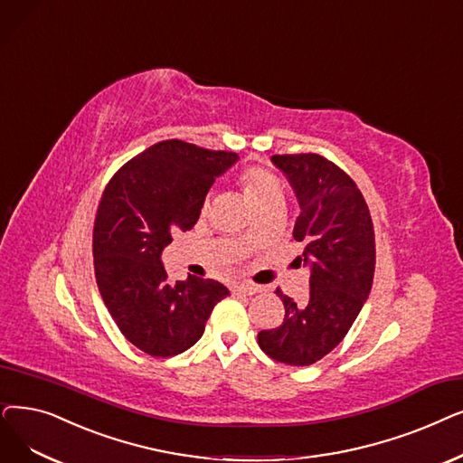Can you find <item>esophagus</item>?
<instances>
[{"label": "esophagus", "instance_id": "esophagus-1", "mask_svg": "<svg viewBox=\"0 0 463 463\" xmlns=\"http://www.w3.org/2000/svg\"><path fill=\"white\" fill-rule=\"evenodd\" d=\"M260 291V288H257V286H253V284H240V286H234L232 288V293L234 295H255V293H259Z\"/></svg>", "mask_w": 463, "mask_h": 463}]
</instances>
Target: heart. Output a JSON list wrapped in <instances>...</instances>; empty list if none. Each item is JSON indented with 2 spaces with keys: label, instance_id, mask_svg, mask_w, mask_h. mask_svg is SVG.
<instances>
[{
  "label": "heart",
  "instance_id": "heart-1",
  "mask_svg": "<svg viewBox=\"0 0 463 463\" xmlns=\"http://www.w3.org/2000/svg\"><path fill=\"white\" fill-rule=\"evenodd\" d=\"M240 185L257 212L269 204L284 203V185L272 170L251 166L240 175Z\"/></svg>",
  "mask_w": 463,
  "mask_h": 463
}]
</instances>
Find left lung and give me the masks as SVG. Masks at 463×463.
Returning <instances> with one entry per match:
<instances>
[{
	"instance_id": "obj_1",
	"label": "left lung",
	"mask_w": 463,
	"mask_h": 463,
	"mask_svg": "<svg viewBox=\"0 0 463 463\" xmlns=\"http://www.w3.org/2000/svg\"><path fill=\"white\" fill-rule=\"evenodd\" d=\"M272 163L298 200L293 238L305 244L297 259L310 269V295L297 305L276 291L286 317L276 329L260 331L257 343L279 364L305 367L327 355L364 308L374 276V231L354 179L326 156L274 155Z\"/></svg>"
}]
</instances>
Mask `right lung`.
Segmentation results:
<instances>
[{"label":"right lung","instance_id":"right-lung-1","mask_svg":"<svg viewBox=\"0 0 463 463\" xmlns=\"http://www.w3.org/2000/svg\"><path fill=\"white\" fill-rule=\"evenodd\" d=\"M236 160V153L166 139L128 160L99 200L92 232L99 295L120 333L153 357L189 350L231 295L196 276L172 286L160 255L175 231L194 227L215 177Z\"/></svg>","mask_w":463,"mask_h":463}]
</instances>
